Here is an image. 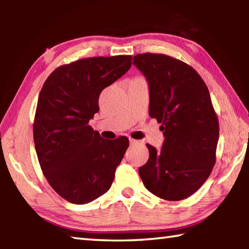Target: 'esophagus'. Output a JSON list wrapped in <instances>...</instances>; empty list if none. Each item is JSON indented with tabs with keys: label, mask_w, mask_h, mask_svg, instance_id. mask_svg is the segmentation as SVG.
<instances>
[{
	"label": "esophagus",
	"mask_w": 249,
	"mask_h": 249,
	"mask_svg": "<svg viewBox=\"0 0 249 249\" xmlns=\"http://www.w3.org/2000/svg\"><path fill=\"white\" fill-rule=\"evenodd\" d=\"M129 144L130 145H137V144H140V142L136 141V140H133V138H129Z\"/></svg>",
	"instance_id": "1"
}]
</instances>
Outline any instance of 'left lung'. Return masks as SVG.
<instances>
[{
	"label": "left lung",
	"instance_id": "8db88e82",
	"mask_svg": "<svg viewBox=\"0 0 249 249\" xmlns=\"http://www.w3.org/2000/svg\"><path fill=\"white\" fill-rule=\"evenodd\" d=\"M133 65L149 86V116L161 123L160 150L147 144L149 159L138 172L153 195L168 201L192 196L216 160L218 120L210 92L185 62L161 53H140Z\"/></svg>",
	"mask_w": 249,
	"mask_h": 249
}]
</instances>
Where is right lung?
Instances as JSON below:
<instances>
[{"label":"right lung","instance_id":"obj_1","mask_svg":"<svg viewBox=\"0 0 249 249\" xmlns=\"http://www.w3.org/2000/svg\"><path fill=\"white\" fill-rule=\"evenodd\" d=\"M132 56L91 57L58 67L38 96L33 133L46 179L70 203L86 204L111 188L128 138L103 140L89 125L105 88L127 72Z\"/></svg>","mask_w":249,"mask_h":249}]
</instances>
